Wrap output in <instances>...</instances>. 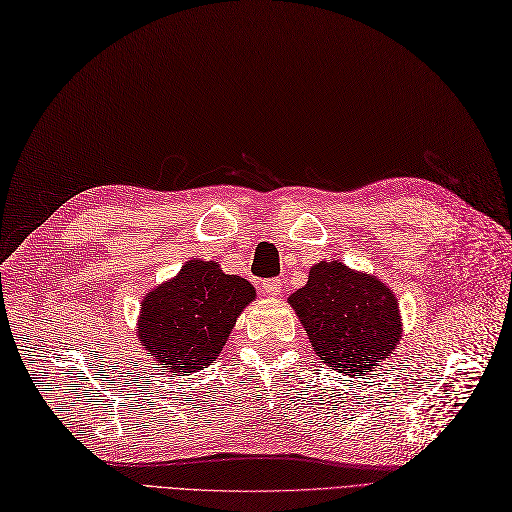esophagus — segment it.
Listing matches in <instances>:
<instances>
[{
	"instance_id": "1",
	"label": "esophagus",
	"mask_w": 512,
	"mask_h": 512,
	"mask_svg": "<svg viewBox=\"0 0 512 512\" xmlns=\"http://www.w3.org/2000/svg\"><path fill=\"white\" fill-rule=\"evenodd\" d=\"M262 292L269 296H279L281 294V279L273 277V279H264L262 281Z\"/></svg>"
}]
</instances>
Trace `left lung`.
Masks as SVG:
<instances>
[{
	"label": "left lung",
	"mask_w": 512,
	"mask_h": 512,
	"mask_svg": "<svg viewBox=\"0 0 512 512\" xmlns=\"http://www.w3.org/2000/svg\"><path fill=\"white\" fill-rule=\"evenodd\" d=\"M288 303L328 366L364 377L396 349L402 322L396 296L375 275L322 260Z\"/></svg>",
	"instance_id": "left-lung-1"
}]
</instances>
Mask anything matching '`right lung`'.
Wrapping results in <instances>:
<instances>
[{
  "mask_svg": "<svg viewBox=\"0 0 512 512\" xmlns=\"http://www.w3.org/2000/svg\"><path fill=\"white\" fill-rule=\"evenodd\" d=\"M256 298L248 279L214 260H188L146 294L137 337L165 373H199L218 358L239 313Z\"/></svg>",
  "mask_w": 512,
  "mask_h": 512,
  "instance_id": "1",
  "label": "right lung"
}]
</instances>
